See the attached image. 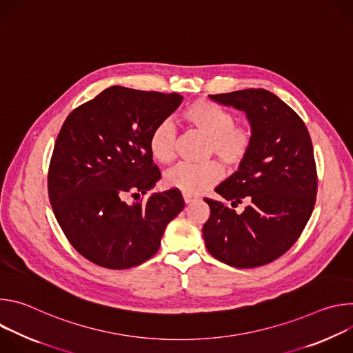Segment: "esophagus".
Instances as JSON below:
<instances>
[{"label":"esophagus","instance_id":"esophagus-1","mask_svg":"<svg viewBox=\"0 0 353 353\" xmlns=\"http://www.w3.org/2000/svg\"><path fill=\"white\" fill-rule=\"evenodd\" d=\"M183 198H184V203H185V204H191V203H194V201L196 199V196L188 195V194H183Z\"/></svg>","mask_w":353,"mask_h":353}]
</instances>
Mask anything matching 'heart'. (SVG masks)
<instances>
[{
  "label": "heart",
  "mask_w": 353,
  "mask_h": 353,
  "mask_svg": "<svg viewBox=\"0 0 353 353\" xmlns=\"http://www.w3.org/2000/svg\"><path fill=\"white\" fill-rule=\"evenodd\" d=\"M183 117L194 130L208 138V155H216L230 168L244 162L253 145V130L247 124L234 123V116L229 110L211 100L198 99L184 109ZM174 141L173 123L159 121L149 134L150 157L159 163H170L174 159ZM222 176V166L214 161L203 165L180 163L165 173L163 183L183 194L196 195L215 185Z\"/></svg>",
  "instance_id": "1"
}]
</instances>
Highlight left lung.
Here are the masks:
<instances>
[{"instance_id":"8db88e82","label":"left lung","mask_w":353,"mask_h":353,"mask_svg":"<svg viewBox=\"0 0 353 353\" xmlns=\"http://www.w3.org/2000/svg\"><path fill=\"white\" fill-rule=\"evenodd\" d=\"M214 102L244 112L253 145L239 170L205 198L211 208L203 236L210 253L236 268L265 265L296 243L309 222L317 194V173L309 131L285 102L265 89L210 94Z\"/></svg>"}]
</instances>
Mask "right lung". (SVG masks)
Returning <instances> with one entry per match:
<instances>
[{"label":"right lung","mask_w":353,"mask_h":353,"mask_svg":"<svg viewBox=\"0 0 353 353\" xmlns=\"http://www.w3.org/2000/svg\"><path fill=\"white\" fill-rule=\"evenodd\" d=\"M183 102L179 93L110 86L64 121L48 169V196L74 248L109 270L137 267L161 247L165 229L184 208L174 188L145 195L161 179L148 139ZM132 195V196H134Z\"/></svg>","instance_id":"right-lung-1"}]
</instances>
